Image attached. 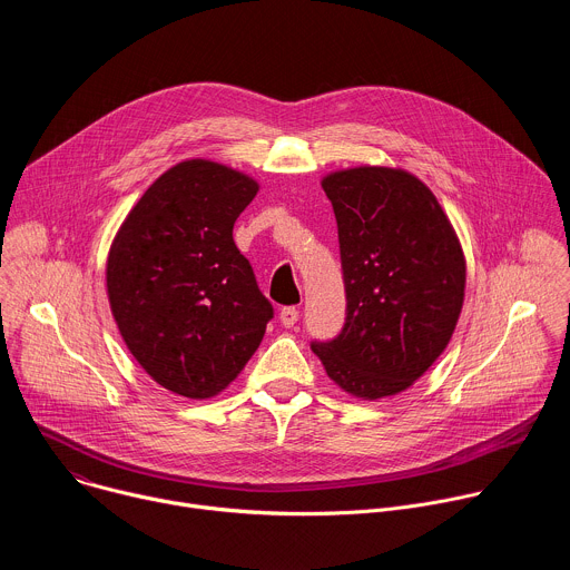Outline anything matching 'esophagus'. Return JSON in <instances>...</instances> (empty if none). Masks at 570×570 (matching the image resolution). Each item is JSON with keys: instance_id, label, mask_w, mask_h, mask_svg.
<instances>
[{"instance_id": "34e87169", "label": "esophagus", "mask_w": 570, "mask_h": 570, "mask_svg": "<svg viewBox=\"0 0 570 570\" xmlns=\"http://www.w3.org/2000/svg\"><path fill=\"white\" fill-rule=\"evenodd\" d=\"M297 317H299V311L295 306H284L279 311V320H282L284 327H293V324L297 322Z\"/></svg>"}]
</instances>
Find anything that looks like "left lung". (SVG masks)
<instances>
[{
	"label": "left lung",
	"instance_id": "left-lung-1",
	"mask_svg": "<svg viewBox=\"0 0 570 570\" xmlns=\"http://www.w3.org/2000/svg\"><path fill=\"white\" fill-rule=\"evenodd\" d=\"M322 189L338 223L347 308L341 334L311 350L345 392L396 394L455 330L466 277L458 236L431 189L405 171L358 167Z\"/></svg>",
	"mask_w": 570,
	"mask_h": 570
}]
</instances>
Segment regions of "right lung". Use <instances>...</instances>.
<instances>
[{
    "label": "right lung",
    "instance_id": "1",
    "mask_svg": "<svg viewBox=\"0 0 570 570\" xmlns=\"http://www.w3.org/2000/svg\"><path fill=\"white\" fill-rule=\"evenodd\" d=\"M257 191L216 161H180L146 189L112 243L106 279L117 327L137 363L176 394L227 387L275 313L232 238Z\"/></svg>",
    "mask_w": 570,
    "mask_h": 570
}]
</instances>
